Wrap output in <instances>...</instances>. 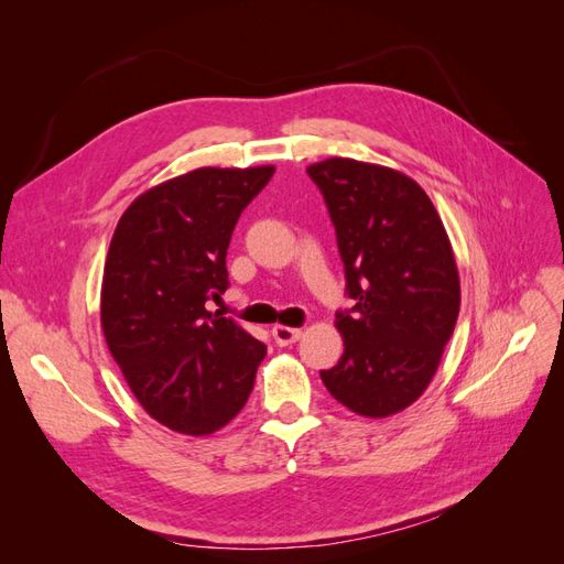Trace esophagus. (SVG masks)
Returning a JSON list of instances; mask_svg holds the SVG:
<instances>
[{
	"instance_id": "obj_1",
	"label": "esophagus",
	"mask_w": 564,
	"mask_h": 564,
	"mask_svg": "<svg viewBox=\"0 0 564 564\" xmlns=\"http://www.w3.org/2000/svg\"><path fill=\"white\" fill-rule=\"evenodd\" d=\"M272 338H275L278 346H292L301 338V329L282 327V324H278V327H272Z\"/></svg>"
}]
</instances>
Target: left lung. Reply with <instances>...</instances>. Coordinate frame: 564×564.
<instances>
[{"label":"left lung","instance_id":"1","mask_svg":"<svg viewBox=\"0 0 564 564\" xmlns=\"http://www.w3.org/2000/svg\"><path fill=\"white\" fill-rule=\"evenodd\" d=\"M336 228L352 308L336 313L344 355L322 383L360 416L383 419L429 388L460 305L445 226L395 169L332 158L308 166Z\"/></svg>","mask_w":564,"mask_h":564}]
</instances>
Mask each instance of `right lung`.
I'll return each mask as SVG.
<instances>
[{"mask_svg":"<svg viewBox=\"0 0 564 564\" xmlns=\"http://www.w3.org/2000/svg\"><path fill=\"white\" fill-rule=\"evenodd\" d=\"M275 166H204L135 197L115 228L100 324L145 412L209 435L242 412L265 344L204 303L228 289L237 218Z\"/></svg>","mask_w":564,"mask_h":564,"instance_id":"1","label":"right lung"}]
</instances>
